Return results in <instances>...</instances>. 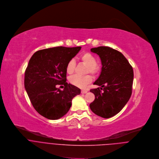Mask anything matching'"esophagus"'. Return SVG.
Instances as JSON below:
<instances>
[{"instance_id": "obj_1", "label": "esophagus", "mask_w": 159, "mask_h": 159, "mask_svg": "<svg viewBox=\"0 0 159 159\" xmlns=\"http://www.w3.org/2000/svg\"><path fill=\"white\" fill-rule=\"evenodd\" d=\"M88 91H86V90H81V93H82V94H85V93H86Z\"/></svg>"}]
</instances>
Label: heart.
<instances>
[{
    "label": "heart",
    "instance_id": "1",
    "mask_svg": "<svg viewBox=\"0 0 159 159\" xmlns=\"http://www.w3.org/2000/svg\"><path fill=\"white\" fill-rule=\"evenodd\" d=\"M80 59L81 62L87 66L86 73H91L94 76H97L100 71V67L97 63V59L95 56L90 52H85L82 53L80 56ZM76 67V62L74 59H70L66 65V71L69 75L74 73ZM69 81L72 85L80 88H84L86 85L92 81V77L88 75L85 76L74 75L70 78Z\"/></svg>",
    "mask_w": 159,
    "mask_h": 159
}]
</instances>
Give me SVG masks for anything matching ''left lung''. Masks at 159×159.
Segmentation results:
<instances>
[{
  "instance_id": "8db88e82",
  "label": "left lung",
  "mask_w": 159,
  "mask_h": 159,
  "mask_svg": "<svg viewBox=\"0 0 159 159\" xmlns=\"http://www.w3.org/2000/svg\"><path fill=\"white\" fill-rule=\"evenodd\" d=\"M91 51L100 56L102 68L94 83L101 87L90 89L95 99L89 107L94 113L108 118L118 113L129 102L132 93L134 70L128 60L117 50L99 46L91 48Z\"/></svg>"
}]
</instances>
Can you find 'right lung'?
Returning a JSON list of instances; mask_svg holds the SVG:
<instances>
[{
  "label": "right lung",
  "mask_w": 159,
  "mask_h": 159,
  "mask_svg": "<svg viewBox=\"0 0 159 159\" xmlns=\"http://www.w3.org/2000/svg\"><path fill=\"white\" fill-rule=\"evenodd\" d=\"M81 47L62 46L36 51L25 71L24 86L34 109L44 117L57 120L66 115L80 89L66 82V66ZM62 85L63 90L57 88Z\"/></svg>",
  "instance_id": "right-lung-1"
}]
</instances>
